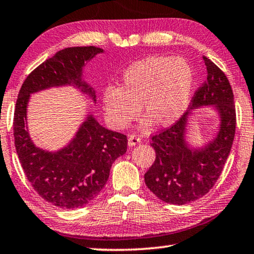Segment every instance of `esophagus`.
Listing matches in <instances>:
<instances>
[{
    "label": "esophagus",
    "mask_w": 254,
    "mask_h": 254,
    "mask_svg": "<svg viewBox=\"0 0 254 254\" xmlns=\"http://www.w3.org/2000/svg\"><path fill=\"white\" fill-rule=\"evenodd\" d=\"M140 137L137 136V135H130L128 137V145L129 146H135L137 144L140 143Z\"/></svg>",
    "instance_id": "esophagus-1"
}]
</instances>
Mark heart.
Listing matches in <instances>:
<instances>
[{"label":"heart","mask_w":254,"mask_h":254,"mask_svg":"<svg viewBox=\"0 0 254 254\" xmlns=\"http://www.w3.org/2000/svg\"><path fill=\"white\" fill-rule=\"evenodd\" d=\"M193 86L194 70L184 58L150 56L125 71L119 88H107L102 102L107 118L119 129L136 118L139 106L155 126H170L188 108Z\"/></svg>","instance_id":"1"}]
</instances>
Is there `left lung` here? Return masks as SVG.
Returning a JSON list of instances; mask_svg holds the SVG:
<instances>
[{"mask_svg": "<svg viewBox=\"0 0 254 254\" xmlns=\"http://www.w3.org/2000/svg\"><path fill=\"white\" fill-rule=\"evenodd\" d=\"M207 78L195 90L190 108L216 105L221 113L219 135L207 147L190 150L184 141L190 111L171 127L152 136L150 146L156 158L145 174L147 188L163 202L183 205L210 192L219 180L232 147L237 114L232 88L225 73L208 58L203 57Z\"/></svg>", "mask_w": 254, "mask_h": 254, "instance_id": "8db88e82", "label": "left lung"}]
</instances>
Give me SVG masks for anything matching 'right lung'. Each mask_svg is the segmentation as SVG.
Listing matches in <instances>:
<instances>
[{"mask_svg":"<svg viewBox=\"0 0 254 254\" xmlns=\"http://www.w3.org/2000/svg\"><path fill=\"white\" fill-rule=\"evenodd\" d=\"M99 52L100 48L92 46L60 50L25 78L16 99L13 134L22 168L35 192L60 208L81 207L99 194L113 163L126 153L127 136L106 129L90 116L68 147L44 152L32 144L25 129L26 104L30 93L66 83L80 87L95 100V91L81 80V70L84 61Z\"/></svg>","mask_w":254,"mask_h":254,"instance_id":"1","label":"right lung"}]
</instances>
